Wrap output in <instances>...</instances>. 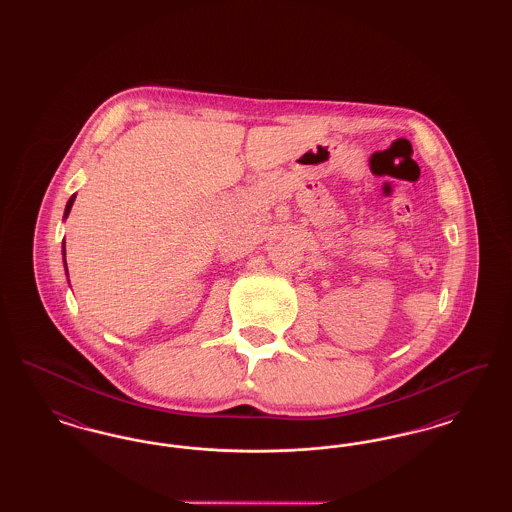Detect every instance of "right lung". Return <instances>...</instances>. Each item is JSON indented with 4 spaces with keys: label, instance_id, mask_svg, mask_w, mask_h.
Instances as JSON below:
<instances>
[{
    "label": "right lung",
    "instance_id": "1",
    "mask_svg": "<svg viewBox=\"0 0 512 512\" xmlns=\"http://www.w3.org/2000/svg\"><path fill=\"white\" fill-rule=\"evenodd\" d=\"M74 195L69 199V203H67V207H65V217H69V213H71V207H73ZM63 253H65V247H63ZM67 268V265H65Z\"/></svg>",
    "mask_w": 512,
    "mask_h": 512
}]
</instances>
